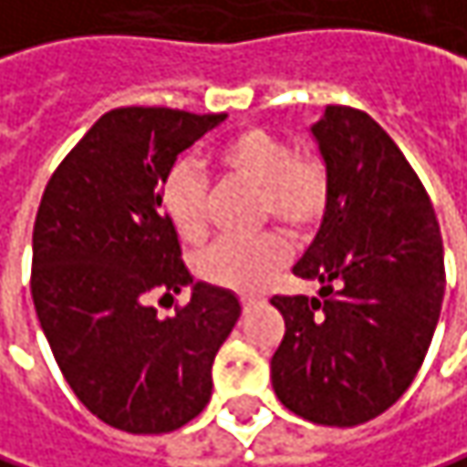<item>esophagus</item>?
I'll return each mask as SVG.
<instances>
[{"label": "esophagus", "mask_w": 467, "mask_h": 467, "mask_svg": "<svg viewBox=\"0 0 467 467\" xmlns=\"http://www.w3.org/2000/svg\"><path fill=\"white\" fill-rule=\"evenodd\" d=\"M259 299L256 296H240V305H243V310H248V307H254Z\"/></svg>", "instance_id": "esophagus-1"}]
</instances>
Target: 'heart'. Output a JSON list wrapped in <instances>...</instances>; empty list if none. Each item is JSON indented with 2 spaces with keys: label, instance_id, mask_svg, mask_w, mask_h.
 Returning <instances> with one entry per match:
<instances>
[{
  "label": "heart",
  "instance_id": "heart-1",
  "mask_svg": "<svg viewBox=\"0 0 467 467\" xmlns=\"http://www.w3.org/2000/svg\"><path fill=\"white\" fill-rule=\"evenodd\" d=\"M211 165L224 179L256 187V219L275 222L291 234L313 233L331 205V171L316 151L294 147L267 128L251 125L224 139L211 154ZM205 179L179 162L162 182L160 202L184 243H200L208 233ZM288 262V245L277 234L251 240H216L194 259V273L211 285L251 294L265 288Z\"/></svg>",
  "mask_w": 467,
  "mask_h": 467
}]
</instances>
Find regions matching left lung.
I'll use <instances>...</instances> for the list:
<instances>
[{
	"label": "left lung",
	"instance_id": "obj_1",
	"mask_svg": "<svg viewBox=\"0 0 467 467\" xmlns=\"http://www.w3.org/2000/svg\"><path fill=\"white\" fill-rule=\"evenodd\" d=\"M331 205L294 275L320 299L273 296L285 320L270 360L280 403L331 428L379 417L406 393L444 302V240L420 176L360 109L326 107L313 125Z\"/></svg>",
	"mask_w": 467,
	"mask_h": 467
}]
</instances>
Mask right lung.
Wrapping results in <instances>:
<instances>
[{"label":"right lung","instance_id":"1","mask_svg":"<svg viewBox=\"0 0 467 467\" xmlns=\"http://www.w3.org/2000/svg\"><path fill=\"white\" fill-rule=\"evenodd\" d=\"M227 114L107 111L53 171L34 222L31 299L82 406L125 433H171L211 401V366L240 318L234 294L194 283L160 318L151 299L192 275L160 208L176 157Z\"/></svg>","mask_w":467,"mask_h":467}]
</instances>
